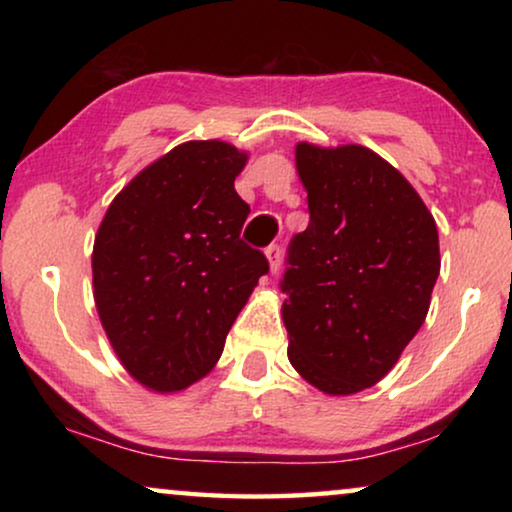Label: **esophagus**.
<instances>
[{
    "label": "esophagus",
    "instance_id": "34e87169",
    "mask_svg": "<svg viewBox=\"0 0 512 512\" xmlns=\"http://www.w3.org/2000/svg\"><path fill=\"white\" fill-rule=\"evenodd\" d=\"M265 256H268L270 270H272V272H277V268H279V256H282V249H279L277 244H270V247L265 249Z\"/></svg>",
    "mask_w": 512,
    "mask_h": 512
}]
</instances>
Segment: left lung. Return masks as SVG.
I'll return each mask as SVG.
<instances>
[{"mask_svg": "<svg viewBox=\"0 0 512 512\" xmlns=\"http://www.w3.org/2000/svg\"><path fill=\"white\" fill-rule=\"evenodd\" d=\"M310 223L291 240L282 319L289 361L328 396L373 387L422 328L438 228L410 181L361 144L300 142Z\"/></svg>", "mask_w": 512, "mask_h": 512, "instance_id": "obj_1", "label": "left lung"}]
</instances>
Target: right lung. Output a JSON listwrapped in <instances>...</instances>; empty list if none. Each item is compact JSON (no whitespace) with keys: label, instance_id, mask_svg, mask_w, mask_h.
Masks as SVG:
<instances>
[{"label":"right lung","instance_id":"add662e5","mask_svg":"<svg viewBox=\"0 0 512 512\" xmlns=\"http://www.w3.org/2000/svg\"><path fill=\"white\" fill-rule=\"evenodd\" d=\"M249 153L184 142L146 165L111 202L93 247V296L123 368L158 394L205 377L237 314L268 272L242 242L249 205L235 177Z\"/></svg>","mask_w":512,"mask_h":512}]
</instances>
